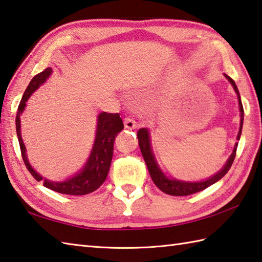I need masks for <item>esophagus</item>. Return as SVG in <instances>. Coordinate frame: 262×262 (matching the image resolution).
<instances>
[{"mask_svg":"<svg viewBox=\"0 0 262 262\" xmlns=\"http://www.w3.org/2000/svg\"><path fill=\"white\" fill-rule=\"evenodd\" d=\"M123 123H124V127L127 130H133V129H136V126H137L136 121L133 120L132 117H125V119L123 120Z\"/></svg>","mask_w":262,"mask_h":262,"instance_id":"esophagus-1","label":"esophagus"}]
</instances>
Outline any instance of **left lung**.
<instances>
[{"label": "left lung", "instance_id": "left-lung-1", "mask_svg": "<svg viewBox=\"0 0 262 262\" xmlns=\"http://www.w3.org/2000/svg\"><path fill=\"white\" fill-rule=\"evenodd\" d=\"M226 76V74H225ZM226 78L229 80V82L232 83V86L234 87V90H235L237 94V98H238V106H239V112H241V125H239V131L237 135V140H239L241 138V132H242V125H243V116H244V111H243V105L241 101V97H239V93L238 89L236 87L235 82L232 78H229L228 76H226ZM138 141H139V147H140V150L142 154V157L145 159L146 165L149 170V174H150L151 179L154 181V183L156 184V186H158L163 192L170 195H190L196 193V192L202 191L207 189L208 186L212 185L213 183H216L217 181H220L224 175H225L229 168H231L232 164L235 159L236 156V148L238 142L235 143V147H234V150L232 152L231 156H229L227 163L225 164V166L222 168V170H220L217 174H215L212 178L208 179L206 181H202V182H183V181H178V180H169L165 176L162 170L159 169V167L157 166L156 162H155L154 155L151 152V147H150V140H149V132L147 129H140L138 131Z\"/></svg>", "mask_w": 262, "mask_h": 262}]
</instances>
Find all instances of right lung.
I'll use <instances>...</instances> for the list:
<instances>
[{
  "label": "right lung",
  "mask_w": 262,
  "mask_h": 262,
  "mask_svg": "<svg viewBox=\"0 0 262 262\" xmlns=\"http://www.w3.org/2000/svg\"><path fill=\"white\" fill-rule=\"evenodd\" d=\"M52 73L51 68H46L44 71L36 74L31 79L28 87L21 98L19 104L17 117H15V126H17V136L20 145L21 156H23L24 163L27 169L29 170L30 174L34 176L36 181H41L42 178L36 173L33 167L29 165L28 159L26 156V148L23 142L20 133V114L23 113L26 106V101L28 100L30 95L38 88L41 83L46 81V79L50 77ZM123 122L120 117L119 113L112 114L103 112L98 116V124L97 130H96V139L93 147L92 154H90L87 164L84 165L83 169L79 174L74 175L73 178L69 179L64 182H50V181L44 180V185L53 191L58 192L63 194H71V195H83L88 194L90 192L97 190L99 186L104 183L106 176L108 174L112 157H113V147L114 140L117 133L123 130Z\"/></svg>",
  "instance_id": "add662e5"
}]
</instances>
